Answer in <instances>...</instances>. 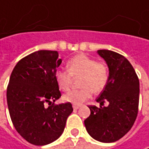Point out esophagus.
I'll return each instance as SVG.
<instances>
[{
	"label": "esophagus",
	"mask_w": 149,
	"mask_h": 149,
	"mask_svg": "<svg viewBox=\"0 0 149 149\" xmlns=\"http://www.w3.org/2000/svg\"><path fill=\"white\" fill-rule=\"evenodd\" d=\"M80 106L79 105H75V104H73V109H74V110H76V109H78L79 108Z\"/></svg>",
	"instance_id": "esophagus-1"
}]
</instances>
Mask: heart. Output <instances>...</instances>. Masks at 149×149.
Segmentation results:
<instances>
[{
    "label": "heart",
    "instance_id": "1",
    "mask_svg": "<svg viewBox=\"0 0 149 149\" xmlns=\"http://www.w3.org/2000/svg\"><path fill=\"white\" fill-rule=\"evenodd\" d=\"M67 71L57 70L55 80L61 90L66 91L71 85L72 77L80 76L79 89H73L63 96L65 102L79 105L89 100L94 93H100L105 89L109 81V72L105 63L96 61L87 54H79L67 62Z\"/></svg>",
    "mask_w": 149,
    "mask_h": 149
}]
</instances>
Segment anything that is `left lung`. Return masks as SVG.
Segmentation results:
<instances>
[{
  "label": "left lung",
  "mask_w": 149,
  "mask_h": 149,
  "mask_svg": "<svg viewBox=\"0 0 149 149\" xmlns=\"http://www.w3.org/2000/svg\"><path fill=\"white\" fill-rule=\"evenodd\" d=\"M98 54L106 61L109 78L96 101L100 108L89 105L90 115L84 120L89 134L102 143H113L126 134L134 123L139 111V80L134 67L122 54L108 49ZM105 101L107 107H102Z\"/></svg>",
  "instance_id": "obj_1"
}]
</instances>
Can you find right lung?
<instances>
[{"label":"right lung","mask_w":149,"mask_h":149,"mask_svg":"<svg viewBox=\"0 0 149 149\" xmlns=\"http://www.w3.org/2000/svg\"><path fill=\"white\" fill-rule=\"evenodd\" d=\"M62 60L55 50H39L16 64L6 99L15 129L30 143L43 146L58 139L73 111L70 103L54 104L61 96L55 80Z\"/></svg>","instance_id":"obj_1"}]
</instances>
